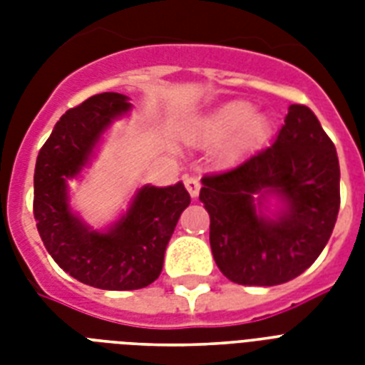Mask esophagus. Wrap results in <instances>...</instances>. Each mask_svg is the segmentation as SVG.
<instances>
[{
	"label": "esophagus",
	"mask_w": 365,
	"mask_h": 365,
	"mask_svg": "<svg viewBox=\"0 0 365 365\" xmlns=\"http://www.w3.org/2000/svg\"><path fill=\"white\" fill-rule=\"evenodd\" d=\"M183 183H185V189H187L191 197H197V195H199L200 182L197 180V178L189 176V174H187V176H183Z\"/></svg>",
	"instance_id": "34e87169"
}]
</instances>
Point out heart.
Masks as SVG:
<instances>
[{
	"label": "heart",
	"mask_w": 365,
	"mask_h": 365,
	"mask_svg": "<svg viewBox=\"0 0 365 365\" xmlns=\"http://www.w3.org/2000/svg\"><path fill=\"white\" fill-rule=\"evenodd\" d=\"M265 126L263 117L252 113V106L246 102H233L200 121L193 138L200 143H217L227 137L222 151L225 157H235L255 142L265 132Z\"/></svg>",
	"instance_id": "1"
}]
</instances>
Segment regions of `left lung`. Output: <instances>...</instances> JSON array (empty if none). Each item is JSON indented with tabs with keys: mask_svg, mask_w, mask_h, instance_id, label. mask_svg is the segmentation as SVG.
Listing matches in <instances>:
<instances>
[{
	"mask_svg": "<svg viewBox=\"0 0 365 365\" xmlns=\"http://www.w3.org/2000/svg\"><path fill=\"white\" fill-rule=\"evenodd\" d=\"M278 194V220L255 199ZM200 202L210 216V246L220 271L242 286H277L299 277L328 244L339 214V159L307 106L294 104L271 145L227 170L202 178Z\"/></svg>",
	"mask_w": 365,
	"mask_h": 365,
	"instance_id": "left-lung-1",
	"label": "left lung"
}]
</instances>
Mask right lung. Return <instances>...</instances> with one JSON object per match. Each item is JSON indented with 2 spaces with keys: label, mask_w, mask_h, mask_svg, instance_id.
<instances>
[{
  "label": "right lung",
  "mask_w": 365,
  "mask_h": 365,
  "mask_svg": "<svg viewBox=\"0 0 365 365\" xmlns=\"http://www.w3.org/2000/svg\"><path fill=\"white\" fill-rule=\"evenodd\" d=\"M130 108L119 93L94 94L54 125L34 174V217L45 248L66 272L100 289H140L159 278L166 244L191 197L176 183L145 185L108 233L88 231L68 208L66 178L87 163L111 119Z\"/></svg>",
  "instance_id": "add662e5"
}]
</instances>
